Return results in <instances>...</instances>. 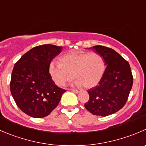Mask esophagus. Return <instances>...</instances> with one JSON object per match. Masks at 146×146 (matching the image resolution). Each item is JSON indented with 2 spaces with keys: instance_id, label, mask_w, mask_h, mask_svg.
I'll return each mask as SVG.
<instances>
[{
  "instance_id": "1",
  "label": "esophagus",
  "mask_w": 146,
  "mask_h": 146,
  "mask_svg": "<svg viewBox=\"0 0 146 146\" xmlns=\"http://www.w3.org/2000/svg\"><path fill=\"white\" fill-rule=\"evenodd\" d=\"M71 90L73 92V93H80V91H79V90H76V89H72Z\"/></svg>"
}]
</instances>
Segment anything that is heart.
Returning <instances> with one entry per match:
<instances>
[{"label":"heart","instance_id":"obj_1","mask_svg":"<svg viewBox=\"0 0 146 146\" xmlns=\"http://www.w3.org/2000/svg\"><path fill=\"white\" fill-rule=\"evenodd\" d=\"M60 62H50L48 71L58 86L76 79L77 86L92 88L99 84L106 71V62L100 54L89 52H70L62 56Z\"/></svg>","mask_w":146,"mask_h":146}]
</instances>
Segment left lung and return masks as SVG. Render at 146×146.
I'll use <instances>...</instances> for the list:
<instances>
[{
  "label": "left lung",
  "mask_w": 146,
  "mask_h": 146,
  "mask_svg": "<svg viewBox=\"0 0 146 146\" xmlns=\"http://www.w3.org/2000/svg\"><path fill=\"white\" fill-rule=\"evenodd\" d=\"M90 48L103 56L107 66L99 84L88 90L90 98L84 106L93 115L107 116L125 106L133 78L128 62L116 51L103 46Z\"/></svg>",
  "instance_id": "obj_1"
}]
</instances>
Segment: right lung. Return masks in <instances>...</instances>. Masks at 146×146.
<instances>
[{
  "mask_svg": "<svg viewBox=\"0 0 146 146\" xmlns=\"http://www.w3.org/2000/svg\"><path fill=\"white\" fill-rule=\"evenodd\" d=\"M63 47L51 44L36 46L15 64L11 75V92L18 107L33 118L48 115L66 91L58 88L48 71L50 62Z\"/></svg>",
  "mask_w": 146,
  "mask_h": 146,
  "instance_id": "add662e5",
  "label": "right lung"
}]
</instances>
